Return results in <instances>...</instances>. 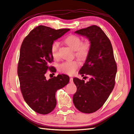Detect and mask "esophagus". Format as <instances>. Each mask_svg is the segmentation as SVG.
Returning a JSON list of instances; mask_svg holds the SVG:
<instances>
[{
	"mask_svg": "<svg viewBox=\"0 0 134 134\" xmlns=\"http://www.w3.org/2000/svg\"><path fill=\"white\" fill-rule=\"evenodd\" d=\"M69 81H70V82H73V79L72 78V77H70V80H69Z\"/></svg>",
	"mask_w": 134,
	"mask_h": 134,
	"instance_id": "esophagus-1",
	"label": "esophagus"
}]
</instances>
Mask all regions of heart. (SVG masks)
Wrapping results in <instances>:
<instances>
[{
    "instance_id": "b5f03b06",
    "label": "heart",
    "mask_w": 134,
    "mask_h": 134,
    "mask_svg": "<svg viewBox=\"0 0 134 134\" xmlns=\"http://www.w3.org/2000/svg\"><path fill=\"white\" fill-rule=\"evenodd\" d=\"M65 42L71 48L75 50L76 57L80 59L87 58L91 49V44L87 41L82 42L81 38L75 35H71L65 38ZM59 42L54 41L51 46V53L54 58H57L59 55ZM79 66V62L76 61H67L59 65V70L61 72L73 75Z\"/></svg>"
}]
</instances>
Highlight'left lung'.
Segmentation results:
<instances>
[{"label":"left lung","instance_id":"8db88e82","mask_svg":"<svg viewBox=\"0 0 134 134\" xmlns=\"http://www.w3.org/2000/svg\"><path fill=\"white\" fill-rule=\"evenodd\" d=\"M75 33L86 37L90 41V53L79 73L91 78L87 82L76 77L73 79L77 91L73 102L80 112L91 114L102 107L112 92L117 65L111 41L99 26L92 25Z\"/></svg>","mask_w":134,"mask_h":134}]
</instances>
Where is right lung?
<instances>
[{"label":"right lung","mask_w":134,"mask_h":134,"mask_svg":"<svg viewBox=\"0 0 134 134\" xmlns=\"http://www.w3.org/2000/svg\"><path fill=\"white\" fill-rule=\"evenodd\" d=\"M69 30L41 25L22 42L18 65L20 91L26 103L38 114L46 115L55 108L56 92L69 82V77L63 74L49 80L45 77L47 70H55L49 65L53 60L52 44Z\"/></svg>","instance_id":"add662e5"}]
</instances>
